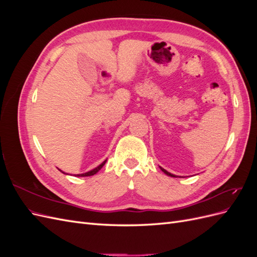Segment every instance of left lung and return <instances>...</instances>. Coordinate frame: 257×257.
Listing matches in <instances>:
<instances>
[{"label":"left lung","instance_id":"obj_1","mask_svg":"<svg viewBox=\"0 0 257 257\" xmlns=\"http://www.w3.org/2000/svg\"><path fill=\"white\" fill-rule=\"evenodd\" d=\"M160 168L162 169V172H163V173H164V174H166L167 176H169V177H175V178L177 177L176 175H173V174H170V173H168V172H167V170H165L164 168H162V167H160Z\"/></svg>","mask_w":257,"mask_h":257}]
</instances>
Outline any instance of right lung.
<instances>
[{
  "mask_svg": "<svg viewBox=\"0 0 257 257\" xmlns=\"http://www.w3.org/2000/svg\"><path fill=\"white\" fill-rule=\"evenodd\" d=\"M106 161H107V160H105V161L102 163V164L98 165V166H97V167H95L94 169L90 170V172H88V173H84V174H78V175H75V176H76V177H89V176H93V175H95V174L98 172V170H100V168H102V167L105 165ZM62 173H63V172H62Z\"/></svg>",
  "mask_w": 257,
  "mask_h": 257,
  "instance_id": "1",
  "label": "right lung"
}]
</instances>
